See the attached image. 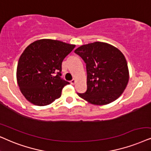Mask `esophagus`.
<instances>
[{"mask_svg": "<svg viewBox=\"0 0 151 151\" xmlns=\"http://www.w3.org/2000/svg\"><path fill=\"white\" fill-rule=\"evenodd\" d=\"M70 83H71L72 85L75 84V83H76V79H73L72 80H71V81H70Z\"/></svg>", "mask_w": 151, "mask_h": 151, "instance_id": "obj_1", "label": "esophagus"}]
</instances>
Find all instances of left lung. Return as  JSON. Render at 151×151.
<instances>
[{
	"label": "left lung",
	"mask_w": 151,
	"mask_h": 151,
	"mask_svg": "<svg viewBox=\"0 0 151 151\" xmlns=\"http://www.w3.org/2000/svg\"><path fill=\"white\" fill-rule=\"evenodd\" d=\"M86 64L87 91L78 93L95 105H105L123 94L129 81L127 60L119 49L102 42L82 45L74 51Z\"/></svg>",
	"instance_id": "8db88e82"
}]
</instances>
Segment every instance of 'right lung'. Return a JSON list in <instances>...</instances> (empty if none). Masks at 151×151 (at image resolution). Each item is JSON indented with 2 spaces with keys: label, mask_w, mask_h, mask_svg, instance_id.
I'll return each mask as SVG.
<instances>
[{
  "label": "right lung",
  "mask_w": 151,
  "mask_h": 151,
  "mask_svg": "<svg viewBox=\"0 0 151 151\" xmlns=\"http://www.w3.org/2000/svg\"><path fill=\"white\" fill-rule=\"evenodd\" d=\"M74 47L61 41L42 39L25 49L19 59L17 80L28 102L46 106L61 96L62 89L69 84L60 77L62 62Z\"/></svg>",
  "instance_id": "1"
}]
</instances>
